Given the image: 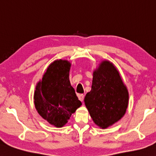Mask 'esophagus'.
<instances>
[{
  "label": "esophagus",
  "instance_id": "obj_1",
  "mask_svg": "<svg viewBox=\"0 0 156 156\" xmlns=\"http://www.w3.org/2000/svg\"><path fill=\"white\" fill-rule=\"evenodd\" d=\"M84 98V95L83 94H78V99H79V100L80 101H83Z\"/></svg>",
  "mask_w": 156,
  "mask_h": 156
}]
</instances>
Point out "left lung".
I'll return each mask as SVG.
<instances>
[{
    "label": "left lung",
    "mask_w": 156,
    "mask_h": 156,
    "mask_svg": "<svg viewBox=\"0 0 156 156\" xmlns=\"http://www.w3.org/2000/svg\"><path fill=\"white\" fill-rule=\"evenodd\" d=\"M84 103L94 124L106 129L124 116L129 104V92L119 72L109 61H103L93 72L91 90Z\"/></svg>",
    "instance_id": "obj_1"
}]
</instances>
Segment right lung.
Segmentation results:
<instances>
[{"instance_id":"right-lung-1","label":"right lung","mask_w":156,"mask_h":156,"mask_svg":"<svg viewBox=\"0 0 156 156\" xmlns=\"http://www.w3.org/2000/svg\"><path fill=\"white\" fill-rule=\"evenodd\" d=\"M71 63L67 60H55L47 69L34 94L35 108L48 123L63 126L82 103L71 86L69 73Z\"/></svg>"}]
</instances>
